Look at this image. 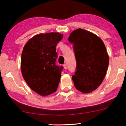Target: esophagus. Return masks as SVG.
Returning <instances> with one entry per match:
<instances>
[{
  "label": "esophagus",
  "instance_id": "1",
  "mask_svg": "<svg viewBox=\"0 0 126 126\" xmlns=\"http://www.w3.org/2000/svg\"><path fill=\"white\" fill-rule=\"evenodd\" d=\"M63 68H64L65 69H67V65L66 64L63 65Z\"/></svg>",
  "mask_w": 126,
  "mask_h": 126
}]
</instances>
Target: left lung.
Segmentation results:
<instances>
[{
    "label": "left lung",
    "instance_id": "8db88e82",
    "mask_svg": "<svg viewBox=\"0 0 126 126\" xmlns=\"http://www.w3.org/2000/svg\"><path fill=\"white\" fill-rule=\"evenodd\" d=\"M69 42L73 44L76 68L72 78L75 87L82 93L95 90L102 82L109 63L103 41L88 31L79 29L71 32Z\"/></svg>",
    "mask_w": 126,
    "mask_h": 126
}]
</instances>
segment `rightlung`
<instances>
[{
	"label": "right lung",
	"mask_w": 126,
	"mask_h": 126,
	"mask_svg": "<svg viewBox=\"0 0 126 126\" xmlns=\"http://www.w3.org/2000/svg\"><path fill=\"white\" fill-rule=\"evenodd\" d=\"M63 37L59 32L39 34L29 40L23 47L22 76L30 88L41 96L50 94L58 88L63 67L56 65V47Z\"/></svg>",
	"instance_id": "obj_1"
}]
</instances>
